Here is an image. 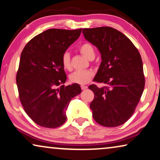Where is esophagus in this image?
Wrapping results in <instances>:
<instances>
[{"mask_svg":"<svg viewBox=\"0 0 160 160\" xmlns=\"http://www.w3.org/2000/svg\"><path fill=\"white\" fill-rule=\"evenodd\" d=\"M88 88V86H86V85H81V89L82 90H85V89H87Z\"/></svg>","mask_w":160,"mask_h":160,"instance_id":"34e87169","label":"esophagus"}]
</instances>
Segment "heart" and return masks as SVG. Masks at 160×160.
Instances as JSON below:
<instances>
[{
  "mask_svg": "<svg viewBox=\"0 0 160 160\" xmlns=\"http://www.w3.org/2000/svg\"><path fill=\"white\" fill-rule=\"evenodd\" d=\"M79 50L82 55H84L88 59L92 57H95V50L92 45L90 43H84L80 45ZM62 65L63 68L66 70H70L72 68L70 62V55L68 52H64L61 58ZM94 73L92 70H78L74 72L70 75V80L72 83H77L80 85L86 84L91 79Z\"/></svg>",
  "mask_w": 160,
  "mask_h": 160,
  "instance_id": "b5f03b06",
  "label": "heart"
}]
</instances>
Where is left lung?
<instances>
[{
  "label": "left lung",
  "mask_w": 160,
  "mask_h": 160,
  "mask_svg": "<svg viewBox=\"0 0 160 160\" xmlns=\"http://www.w3.org/2000/svg\"><path fill=\"white\" fill-rule=\"evenodd\" d=\"M82 33L101 54L93 80L106 85L89 86L95 95L90 105L92 117L106 127L122 125L132 116L144 91L141 55L132 41L113 28H83Z\"/></svg>",
  "instance_id": "1"
}]
</instances>
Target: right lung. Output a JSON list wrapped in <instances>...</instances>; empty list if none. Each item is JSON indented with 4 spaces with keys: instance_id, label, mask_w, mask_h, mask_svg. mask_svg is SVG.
<instances>
[{
    "instance_id": "right-lung-1",
    "label": "right lung",
    "mask_w": 160,
    "mask_h": 160,
    "mask_svg": "<svg viewBox=\"0 0 160 160\" xmlns=\"http://www.w3.org/2000/svg\"><path fill=\"white\" fill-rule=\"evenodd\" d=\"M81 32L50 28L31 39L21 52L16 75L19 99L29 118L43 127L62 125L71 99L81 92L77 83L59 86L67 80L62 55Z\"/></svg>"
}]
</instances>
